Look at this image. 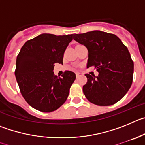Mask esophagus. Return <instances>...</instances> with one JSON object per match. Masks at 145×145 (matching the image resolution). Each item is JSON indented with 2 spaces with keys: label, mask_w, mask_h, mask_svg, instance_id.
I'll return each instance as SVG.
<instances>
[{
  "label": "esophagus",
  "mask_w": 145,
  "mask_h": 145,
  "mask_svg": "<svg viewBox=\"0 0 145 145\" xmlns=\"http://www.w3.org/2000/svg\"><path fill=\"white\" fill-rule=\"evenodd\" d=\"M81 75H83V73H82V72H76L77 78H78V77L81 76Z\"/></svg>",
  "instance_id": "1"
}]
</instances>
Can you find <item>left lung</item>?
Instances as JSON below:
<instances>
[{"label": "left lung", "mask_w": 145, "mask_h": 145, "mask_svg": "<svg viewBox=\"0 0 145 145\" xmlns=\"http://www.w3.org/2000/svg\"><path fill=\"white\" fill-rule=\"evenodd\" d=\"M73 39L88 50L87 68L95 66L99 72L97 77L86 74L87 99L99 106L118 102L132 84L134 62L127 47L116 35L100 30L73 34Z\"/></svg>", "instance_id": "8db88e82"}]
</instances>
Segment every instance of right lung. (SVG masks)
<instances>
[{"label": "right lung", "mask_w": 145, "mask_h": 145, "mask_svg": "<svg viewBox=\"0 0 145 145\" xmlns=\"http://www.w3.org/2000/svg\"><path fill=\"white\" fill-rule=\"evenodd\" d=\"M72 34L56 35L43 33L23 45L16 57L15 76L22 95L33 108L44 112L61 107L75 80L73 72L67 70L58 77L55 63H63V55Z\"/></svg>", "instance_id": "1"}]
</instances>
